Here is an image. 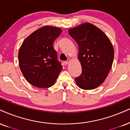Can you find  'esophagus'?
Listing matches in <instances>:
<instances>
[{
  "label": "esophagus",
  "mask_w": 130,
  "mask_h": 130,
  "mask_svg": "<svg viewBox=\"0 0 130 130\" xmlns=\"http://www.w3.org/2000/svg\"><path fill=\"white\" fill-rule=\"evenodd\" d=\"M70 60H69V59H68V60L66 61H64V64H65V65H68V64L69 63V62H70Z\"/></svg>",
  "instance_id": "34e87169"
}]
</instances>
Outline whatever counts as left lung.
<instances>
[{
	"label": "left lung",
	"mask_w": 130,
	"mask_h": 130,
	"mask_svg": "<svg viewBox=\"0 0 130 130\" xmlns=\"http://www.w3.org/2000/svg\"><path fill=\"white\" fill-rule=\"evenodd\" d=\"M69 34L77 43L82 67L81 75L75 78L76 84L84 90L96 89L105 81L113 64L111 41L101 30L89 23L70 29Z\"/></svg>",
	"instance_id": "1"
}]
</instances>
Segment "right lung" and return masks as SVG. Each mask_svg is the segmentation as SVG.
Wrapping results in <instances>:
<instances>
[{"label":"right lung","mask_w":130,"mask_h":130,"mask_svg":"<svg viewBox=\"0 0 130 130\" xmlns=\"http://www.w3.org/2000/svg\"><path fill=\"white\" fill-rule=\"evenodd\" d=\"M62 30L45 26L32 33L24 40L19 52L21 72L30 84L39 88L52 86L62 67L53 47Z\"/></svg>","instance_id":"obj_1"}]
</instances>
